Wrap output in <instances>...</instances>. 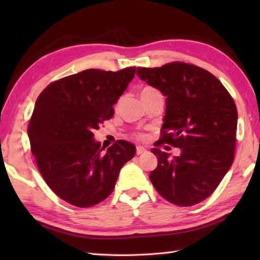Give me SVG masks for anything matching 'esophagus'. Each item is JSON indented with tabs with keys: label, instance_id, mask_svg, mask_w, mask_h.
<instances>
[{
	"label": "esophagus",
	"instance_id": "1",
	"mask_svg": "<svg viewBox=\"0 0 260 260\" xmlns=\"http://www.w3.org/2000/svg\"><path fill=\"white\" fill-rule=\"evenodd\" d=\"M143 152H146V149H144L143 147H141V146L136 147V155H141V153H143Z\"/></svg>",
	"mask_w": 260,
	"mask_h": 260
}]
</instances>
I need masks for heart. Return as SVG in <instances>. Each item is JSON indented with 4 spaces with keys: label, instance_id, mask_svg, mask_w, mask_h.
<instances>
[{
    "label": "heart",
    "instance_id": "1",
    "mask_svg": "<svg viewBox=\"0 0 260 260\" xmlns=\"http://www.w3.org/2000/svg\"><path fill=\"white\" fill-rule=\"evenodd\" d=\"M156 91H158L156 88H153L151 86H144L143 88H141L140 94H141V98H142V96H146V95H149V94L156 93ZM135 138L139 139V140H143V139H146V135L142 134V133H138V134H135Z\"/></svg>",
    "mask_w": 260,
    "mask_h": 260
}]
</instances>
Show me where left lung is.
I'll return each instance as SVG.
<instances>
[{"instance_id":"1","label":"left lung","mask_w":260,"mask_h":260,"mask_svg":"<svg viewBox=\"0 0 260 260\" xmlns=\"http://www.w3.org/2000/svg\"><path fill=\"white\" fill-rule=\"evenodd\" d=\"M148 85L166 96L160 138L181 149L170 158L153 148L158 159L150 181L161 197L179 206H191L212 193L235 156L237 109L219 79L196 65L172 61L160 68H138Z\"/></svg>"}]
</instances>
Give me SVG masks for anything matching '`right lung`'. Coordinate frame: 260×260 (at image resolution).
<instances>
[{"mask_svg": "<svg viewBox=\"0 0 260 260\" xmlns=\"http://www.w3.org/2000/svg\"><path fill=\"white\" fill-rule=\"evenodd\" d=\"M135 67L117 72L89 69L48 85L28 124L30 151L46 183L78 208H90L113 191L135 146L118 140L103 152L94 131L113 117V104L134 78Z\"/></svg>", "mask_w": 260, "mask_h": 260, "instance_id": "right-lung-1", "label": "right lung"}]
</instances>
